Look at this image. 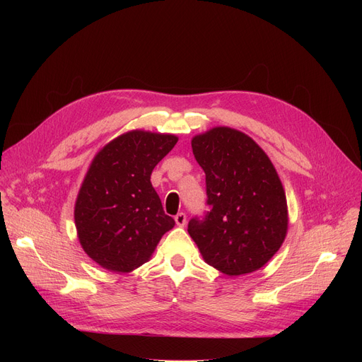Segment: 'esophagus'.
Instances as JSON below:
<instances>
[{"mask_svg":"<svg viewBox=\"0 0 362 362\" xmlns=\"http://www.w3.org/2000/svg\"><path fill=\"white\" fill-rule=\"evenodd\" d=\"M186 214L185 213H177L176 216H175V221H176V224L177 226H185L186 224Z\"/></svg>","mask_w":362,"mask_h":362,"instance_id":"esophagus-1","label":"esophagus"}]
</instances>
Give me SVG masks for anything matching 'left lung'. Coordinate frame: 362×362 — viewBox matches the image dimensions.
Wrapping results in <instances>:
<instances>
[{"instance_id": "8db88e82", "label": "left lung", "mask_w": 362, "mask_h": 362, "mask_svg": "<svg viewBox=\"0 0 362 362\" xmlns=\"http://www.w3.org/2000/svg\"><path fill=\"white\" fill-rule=\"evenodd\" d=\"M205 173L208 211L187 232L204 259L227 276L252 273L281 246L288 204L270 158L245 133L216 127L192 139Z\"/></svg>"}]
</instances>
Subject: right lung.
<instances>
[{
    "mask_svg": "<svg viewBox=\"0 0 362 362\" xmlns=\"http://www.w3.org/2000/svg\"><path fill=\"white\" fill-rule=\"evenodd\" d=\"M177 138L135 130L105 145L93 158L74 206L85 252L101 267L127 273L146 262L175 220L151 185L154 167Z\"/></svg>",
    "mask_w": 362,
    "mask_h": 362,
    "instance_id": "1",
    "label": "right lung"
}]
</instances>
